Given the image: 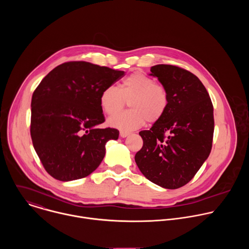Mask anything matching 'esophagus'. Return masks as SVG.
Returning <instances> with one entry per match:
<instances>
[{
	"instance_id": "1",
	"label": "esophagus",
	"mask_w": 249,
	"mask_h": 249,
	"mask_svg": "<svg viewBox=\"0 0 249 249\" xmlns=\"http://www.w3.org/2000/svg\"><path fill=\"white\" fill-rule=\"evenodd\" d=\"M128 135H129L128 132H125V131H121V132H120V137H121V138H126Z\"/></svg>"
}]
</instances>
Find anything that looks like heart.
Instances as JSON below:
<instances>
[{
	"label": "heart",
	"mask_w": 249,
	"mask_h": 249,
	"mask_svg": "<svg viewBox=\"0 0 249 249\" xmlns=\"http://www.w3.org/2000/svg\"><path fill=\"white\" fill-rule=\"evenodd\" d=\"M130 102L131 110L117 115ZM99 103L104 113L115 116L109 118V125L122 131H132L143 126L147 121L156 123L165 114L169 97L161 85L144 74L135 73L127 77L120 89L108 86L100 93Z\"/></svg>",
	"instance_id": "1"
}]
</instances>
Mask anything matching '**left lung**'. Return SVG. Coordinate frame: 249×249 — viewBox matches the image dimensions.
Here are the masks:
<instances>
[{
  "label": "left lung",
  "instance_id": "left-lung-1",
  "mask_svg": "<svg viewBox=\"0 0 249 249\" xmlns=\"http://www.w3.org/2000/svg\"><path fill=\"white\" fill-rule=\"evenodd\" d=\"M158 78L169 97L163 117L141 131L143 147L135 161L146 178L166 189L187 184L208 159L214 135V108L201 81L189 71L156 65Z\"/></svg>",
  "mask_w": 249,
  "mask_h": 249
}]
</instances>
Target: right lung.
<instances>
[{
    "label": "right lung",
    "instance_id": "obj_1",
    "mask_svg": "<svg viewBox=\"0 0 249 249\" xmlns=\"http://www.w3.org/2000/svg\"><path fill=\"white\" fill-rule=\"evenodd\" d=\"M123 71L85 61L57 66L41 81L31 99L30 135L45 170L60 181L94 171L105 144L119 131L97 128L105 121L100 93L124 76Z\"/></svg>",
    "mask_w": 249,
    "mask_h": 249
}]
</instances>
